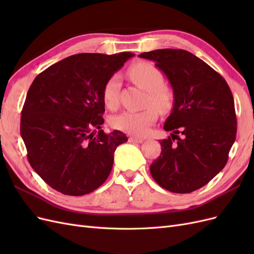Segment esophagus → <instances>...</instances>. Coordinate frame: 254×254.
Listing matches in <instances>:
<instances>
[{"label": "esophagus", "instance_id": "1", "mask_svg": "<svg viewBox=\"0 0 254 254\" xmlns=\"http://www.w3.org/2000/svg\"><path fill=\"white\" fill-rule=\"evenodd\" d=\"M128 140H129V142H131V143H142L144 141L143 137H137V136H133V135L129 136Z\"/></svg>", "mask_w": 254, "mask_h": 254}]
</instances>
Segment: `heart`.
Segmentation results:
<instances>
[{
	"mask_svg": "<svg viewBox=\"0 0 254 254\" xmlns=\"http://www.w3.org/2000/svg\"><path fill=\"white\" fill-rule=\"evenodd\" d=\"M127 74L136 86L147 91L145 105L147 108L142 111H124L111 120L113 128L135 135H144L158 119L160 113L170 112L174 106L175 96L171 88L163 84V74L150 63L140 61L130 65ZM120 79L112 75L104 84L103 101L107 108L115 109L119 105Z\"/></svg>",
	"mask_w": 254,
	"mask_h": 254,
	"instance_id": "obj_1",
	"label": "heart"
}]
</instances>
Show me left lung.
Listing matches in <instances>:
<instances>
[{
    "label": "left lung",
    "instance_id": "obj_1",
    "mask_svg": "<svg viewBox=\"0 0 254 254\" xmlns=\"http://www.w3.org/2000/svg\"><path fill=\"white\" fill-rule=\"evenodd\" d=\"M139 57L155 61L175 96L164 124L173 133L160 141L162 151L150 174L167 190L190 193L209 183L228 162L236 137L232 92L220 74L188 51L163 49Z\"/></svg>",
    "mask_w": 254,
    "mask_h": 254
}]
</instances>
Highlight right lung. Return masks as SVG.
I'll return each mask as SVG.
<instances>
[{"label":"right lung","mask_w":254,"mask_h":254,"mask_svg":"<svg viewBox=\"0 0 254 254\" xmlns=\"http://www.w3.org/2000/svg\"><path fill=\"white\" fill-rule=\"evenodd\" d=\"M133 54L82 53L49 66L34 79L21 112L28 162L51 188L82 196L98 189L127 136L105 133L103 88ZM98 129L97 135L95 134Z\"/></svg>","instance_id":"right-lung-1"}]
</instances>
